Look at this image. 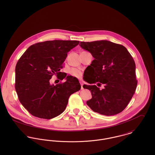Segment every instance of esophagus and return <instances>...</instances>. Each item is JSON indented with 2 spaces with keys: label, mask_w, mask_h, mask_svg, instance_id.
<instances>
[{
  "label": "esophagus",
  "mask_w": 155,
  "mask_h": 155,
  "mask_svg": "<svg viewBox=\"0 0 155 155\" xmlns=\"http://www.w3.org/2000/svg\"><path fill=\"white\" fill-rule=\"evenodd\" d=\"M79 83H80V84H81V89H84V88H83V85H84L83 82L81 81H79Z\"/></svg>",
  "instance_id": "34e87169"
}]
</instances>
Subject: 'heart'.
<instances>
[{"instance_id": "obj_1", "label": "heart", "mask_w": 155, "mask_h": 155, "mask_svg": "<svg viewBox=\"0 0 155 155\" xmlns=\"http://www.w3.org/2000/svg\"><path fill=\"white\" fill-rule=\"evenodd\" d=\"M69 73L72 76L77 78H80L82 76L81 71L78 68H71L70 70Z\"/></svg>"}]
</instances>
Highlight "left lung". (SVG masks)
Segmentation results:
<instances>
[{
  "instance_id": "left-lung-1",
  "label": "left lung",
  "mask_w": 155,
  "mask_h": 155,
  "mask_svg": "<svg viewBox=\"0 0 155 155\" xmlns=\"http://www.w3.org/2000/svg\"><path fill=\"white\" fill-rule=\"evenodd\" d=\"M79 45L94 58L90 65L94 78H89L87 74L84 77V81L91 84L83 86L92 94L87 105L94 111L106 116L122 111L131 100L137 85L133 57L123 45L108 41L81 42ZM95 83L97 86L91 85ZM102 84L104 88L100 90L97 87Z\"/></svg>"
}]
</instances>
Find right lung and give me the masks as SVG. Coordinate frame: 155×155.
I'll use <instances>...</instances> for the list:
<instances>
[{"mask_svg": "<svg viewBox=\"0 0 155 155\" xmlns=\"http://www.w3.org/2000/svg\"><path fill=\"white\" fill-rule=\"evenodd\" d=\"M79 44L60 40L39 42L31 45L18 60L15 88L19 101L33 116L50 119L60 115L70 96L81 89L78 79L60 71L67 52ZM54 75L67 81L51 85L49 81Z\"/></svg>", "mask_w": 155, "mask_h": 155, "instance_id": "right-lung-1", "label": "right lung"}]
</instances>
